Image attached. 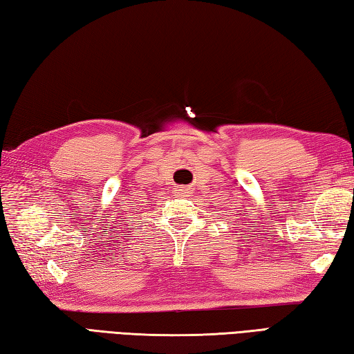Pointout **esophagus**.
Returning a JSON list of instances; mask_svg holds the SVG:
<instances>
[{
    "label": "esophagus",
    "instance_id": "obj_1",
    "mask_svg": "<svg viewBox=\"0 0 354 354\" xmlns=\"http://www.w3.org/2000/svg\"><path fill=\"white\" fill-rule=\"evenodd\" d=\"M175 193H176V196H184L185 193H187V190L183 189V187H178V189L175 190Z\"/></svg>",
    "mask_w": 354,
    "mask_h": 354
}]
</instances>
